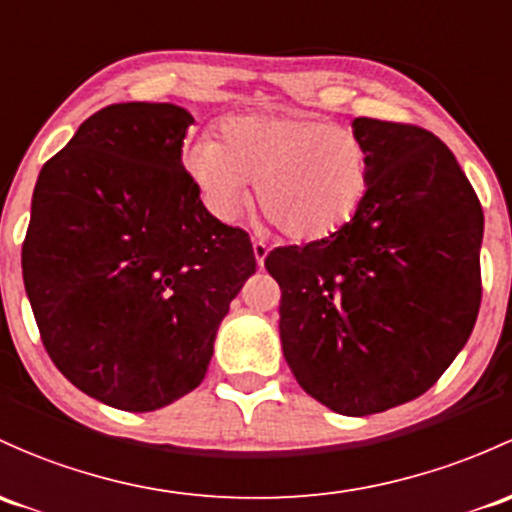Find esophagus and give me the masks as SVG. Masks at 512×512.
Listing matches in <instances>:
<instances>
[{"label":"esophagus","mask_w":512,"mask_h":512,"mask_svg":"<svg viewBox=\"0 0 512 512\" xmlns=\"http://www.w3.org/2000/svg\"><path fill=\"white\" fill-rule=\"evenodd\" d=\"M252 252H255L257 265L262 267V265H265V257H267V252H270V247H267L262 240H255V242H252Z\"/></svg>","instance_id":"obj_1"}]
</instances>
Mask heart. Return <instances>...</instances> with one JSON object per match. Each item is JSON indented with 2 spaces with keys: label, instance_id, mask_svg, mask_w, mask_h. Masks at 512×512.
<instances>
[{
  "label": "heart",
  "instance_id": "obj_1",
  "mask_svg": "<svg viewBox=\"0 0 512 512\" xmlns=\"http://www.w3.org/2000/svg\"><path fill=\"white\" fill-rule=\"evenodd\" d=\"M184 166L220 220L240 213L252 181L260 213L299 242L341 230L370 186V152L353 129L287 112L225 117L220 139H188Z\"/></svg>",
  "mask_w": 512,
  "mask_h": 512
}]
</instances>
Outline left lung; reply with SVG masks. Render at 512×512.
<instances>
[{
	"label": "left lung",
	"mask_w": 512,
	"mask_h": 512,
	"mask_svg": "<svg viewBox=\"0 0 512 512\" xmlns=\"http://www.w3.org/2000/svg\"><path fill=\"white\" fill-rule=\"evenodd\" d=\"M370 186L324 240L274 247L279 336L297 383L348 417L424 395L469 341L481 306L483 211L439 137L358 117Z\"/></svg>",
	"instance_id": "obj_1"
}]
</instances>
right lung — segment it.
<instances>
[{
	"label": "right lung",
	"instance_id": "right-lung-1",
	"mask_svg": "<svg viewBox=\"0 0 512 512\" xmlns=\"http://www.w3.org/2000/svg\"><path fill=\"white\" fill-rule=\"evenodd\" d=\"M191 125L171 102L102 107L31 198L21 272L43 348L78 390L125 412L201 385L257 267L250 235L206 211L181 164Z\"/></svg>",
	"mask_w": 512,
	"mask_h": 512
}]
</instances>
